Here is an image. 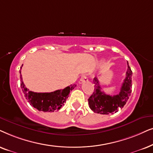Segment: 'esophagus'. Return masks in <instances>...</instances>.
<instances>
[{
  "instance_id": "1",
  "label": "esophagus",
  "mask_w": 153,
  "mask_h": 153,
  "mask_svg": "<svg viewBox=\"0 0 153 153\" xmlns=\"http://www.w3.org/2000/svg\"><path fill=\"white\" fill-rule=\"evenodd\" d=\"M87 81H88V78H87V75H83L80 78V80H79V83H80V84H82L83 82H87Z\"/></svg>"
}]
</instances>
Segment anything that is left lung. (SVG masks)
Here are the masks:
<instances>
[{
  "label": "left lung",
  "mask_w": 153,
  "mask_h": 153,
  "mask_svg": "<svg viewBox=\"0 0 153 153\" xmlns=\"http://www.w3.org/2000/svg\"><path fill=\"white\" fill-rule=\"evenodd\" d=\"M127 71L126 78L122 85L120 91L118 94L110 96L103 92L98 79L94 78V91L88 99V103L91 110L97 113L108 115L117 113L120 108H123L131 95L132 71L127 62Z\"/></svg>",
  "instance_id": "1"
}]
</instances>
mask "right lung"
Listing matches in <instances>:
<instances>
[{
  "label": "right lung",
  "instance_id": "obj_1",
  "mask_svg": "<svg viewBox=\"0 0 153 153\" xmlns=\"http://www.w3.org/2000/svg\"><path fill=\"white\" fill-rule=\"evenodd\" d=\"M19 73L21 78V87L26 99L30 103V105L39 111L54 112L56 110H59L64 104V102L66 101L69 93L76 86L75 85H71L70 86L65 87L64 89H58L52 92H33L25 87V85L22 81L21 71H19Z\"/></svg>",
  "mask_w": 153,
  "mask_h": 153
}]
</instances>
